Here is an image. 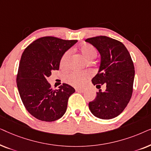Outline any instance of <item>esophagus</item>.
<instances>
[{
    "label": "esophagus",
    "instance_id": "1",
    "mask_svg": "<svg viewBox=\"0 0 151 151\" xmlns=\"http://www.w3.org/2000/svg\"><path fill=\"white\" fill-rule=\"evenodd\" d=\"M76 91L77 92H79V93H84V90L82 89V88H76Z\"/></svg>",
    "mask_w": 151,
    "mask_h": 151
}]
</instances>
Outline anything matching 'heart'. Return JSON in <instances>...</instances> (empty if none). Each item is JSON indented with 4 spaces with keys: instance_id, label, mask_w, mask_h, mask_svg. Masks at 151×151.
Returning a JSON list of instances; mask_svg holds the SVG:
<instances>
[{
    "instance_id": "obj_1",
    "label": "heart",
    "mask_w": 151,
    "mask_h": 151,
    "mask_svg": "<svg viewBox=\"0 0 151 151\" xmlns=\"http://www.w3.org/2000/svg\"><path fill=\"white\" fill-rule=\"evenodd\" d=\"M81 54L88 61L92 60L97 56V51L94 47L89 44H84L79 48ZM70 59V51H67L61 57L60 61V67L62 69L67 67ZM89 73L87 72H73L65 77V81L74 86L80 87L85 83L89 78Z\"/></svg>"
}]
</instances>
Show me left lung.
Returning a JSON list of instances; mask_svg holds the SVG:
<instances>
[{
    "instance_id": "1",
    "label": "left lung",
    "mask_w": 151,
    "mask_h": 151,
    "mask_svg": "<svg viewBox=\"0 0 151 151\" xmlns=\"http://www.w3.org/2000/svg\"><path fill=\"white\" fill-rule=\"evenodd\" d=\"M98 49L101 55L100 65L92 83L100 89L96 98L88 103L95 116L109 119L118 116L129 104L133 93L135 68L131 55L119 41L100 36L85 40Z\"/></svg>"
}]
</instances>
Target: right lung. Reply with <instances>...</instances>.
I'll return each instance as SVG.
<instances>
[{"label": "right lung", "instance_id": "obj_1", "mask_svg": "<svg viewBox=\"0 0 151 151\" xmlns=\"http://www.w3.org/2000/svg\"><path fill=\"white\" fill-rule=\"evenodd\" d=\"M77 42L45 36L31 43L22 53L16 78L18 89L24 107L39 120L55 121L66 112L75 89L65 83L53 89L47 79L51 71L59 69L61 57Z\"/></svg>", "mask_w": 151, "mask_h": 151}]
</instances>
